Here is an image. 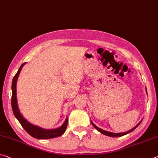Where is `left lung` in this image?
Wrapping results in <instances>:
<instances>
[{
	"label": "left lung",
	"instance_id": "obj_1",
	"mask_svg": "<svg viewBox=\"0 0 158 158\" xmlns=\"http://www.w3.org/2000/svg\"><path fill=\"white\" fill-rule=\"evenodd\" d=\"M141 122H140L139 124H138L136 127H134L133 129H131L130 130V131H128L127 132H125V133H119V134H115V133H112V132H109V131H105V130H102V129H100V128H98V127H96V125H95L94 123H93V122H91V124H93V126H94L95 128H96L98 131H100L101 132V133H102V134H105V135H106V136H112V137H119V136H124V135H125V134H129V133H130V132H131L132 131H134V130L136 128V127L139 126V125L141 124Z\"/></svg>",
	"mask_w": 158,
	"mask_h": 158
}]
</instances>
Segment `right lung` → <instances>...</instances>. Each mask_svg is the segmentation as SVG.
<instances>
[{"mask_svg":"<svg viewBox=\"0 0 158 158\" xmlns=\"http://www.w3.org/2000/svg\"><path fill=\"white\" fill-rule=\"evenodd\" d=\"M25 62L22 64L19 67V69L16 74L15 75L13 80H12V98H11V104H12V108L13 113L15 116L16 118L18 119L19 123L22 125V127L26 130V131L29 135H31V136L38 139H52V138H56L58 137L64 133V131H66L67 126V122H68V119H66L65 121L62 125L60 127L56 129H51V130H47L44 129L39 127L37 126H34V125L30 124L25 119L22 115L21 114L20 112L19 111L18 107H17V94H16V84L17 78H18L19 74L20 73L21 69L23 66L24 65Z\"/></svg>","mask_w":158,"mask_h":158,"instance_id":"1","label":"right lung"}]
</instances>
